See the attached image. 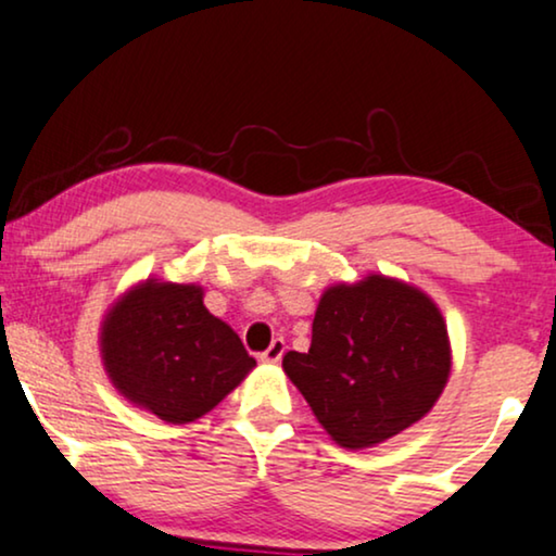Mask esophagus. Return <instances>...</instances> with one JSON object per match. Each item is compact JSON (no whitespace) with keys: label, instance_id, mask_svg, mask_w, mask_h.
Wrapping results in <instances>:
<instances>
[{"label":"esophagus","instance_id":"obj_1","mask_svg":"<svg viewBox=\"0 0 556 556\" xmlns=\"http://www.w3.org/2000/svg\"><path fill=\"white\" fill-rule=\"evenodd\" d=\"M285 349H287V346H285V339H274V341L269 343V349H266L264 354L258 356V359L266 362V364H277V362L285 356Z\"/></svg>","mask_w":556,"mask_h":556}]
</instances>
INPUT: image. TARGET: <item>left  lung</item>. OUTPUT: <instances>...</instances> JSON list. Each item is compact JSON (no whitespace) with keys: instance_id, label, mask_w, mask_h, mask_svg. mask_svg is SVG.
<instances>
[{"instance_id":"left-lung-1","label":"left lung","mask_w":556,"mask_h":556,"mask_svg":"<svg viewBox=\"0 0 556 556\" xmlns=\"http://www.w3.org/2000/svg\"><path fill=\"white\" fill-rule=\"evenodd\" d=\"M282 367L336 444L367 448L431 410L452 349L428 294L371 274L323 292L311 349L287 351Z\"/></svg>"}]
</instances>
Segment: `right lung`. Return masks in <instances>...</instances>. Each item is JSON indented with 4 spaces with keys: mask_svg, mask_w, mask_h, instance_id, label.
I'll return each instance as SVG.
<instances>
[{
    "mask_svg": "<svg viewBox=\"0 0 556 556\" xmlns=\"http://www.w3.org/2000/svg\"><path fill=\"white\" fill-rule=\"evenodd\" d=\"M100 341L112 384L166 424L202 418L256 367L197 285L132 287L104 315Z\"/></svg>",
    "mask_w": 556,
    "mask_h": 556,
    "instance_id": "right-lung-1",
    "label": "right lung"
}]
</instances>
